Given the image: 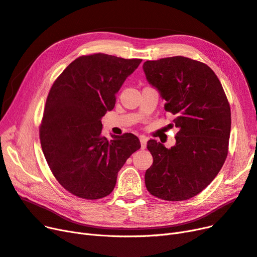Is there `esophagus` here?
<instances>
[{"label":"esophagus","mask_w":257,"mask_h":257,"mask_svg":"<svg viewBox=\"0 0 257 257\" xmlns=\"http://www.w3.org/2000/svg\"><path fill=\"white\" fill-rule=\"evenodd\" d=\"M140 142H141V148H142V150H145L146 143H147V138L144 137V136H141L140 137Z\"/></svg>","instance_id":"1"}]
</instances>
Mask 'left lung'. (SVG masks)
Segmentation results:
<instances>
[{
  "label": "left lung",
  "instance_id": "1",
  "mask_svg": "<svg viewBox=\"0 0 257 257\" xmlns=\"http://www.w3.org/2000/svg\"><path fill=\"white\" fill-rule=\"evenodd\" d=\"M146 79L165 100L178 128L176 144L167 148L147 142L153 165L145 185L152 195L164 201L189 200L218 175L228 153L230 107L216 73L206 64L173 56L143 65Z\"/></svg>",
  "mask_w": 257,
  "mask_h": 257
}]
</instances>
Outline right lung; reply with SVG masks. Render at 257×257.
I'll return each mask as SVG.
<instances>
[{
	"label": "right lung",
	"mask_w": 257,
	"mask_h": 257,
	"mask_svg": "<svg viewBox=\"0 0 257 257\" xmlns=\"http://www.w3.org/2000/svg\"><path fill=\"white\" fill-rule=\"evenodd\" d=\"M142 60L104 53L82 55L54 81L48 94L39 139L55 179L85 200L109 195L117 173L141 148L132 134L101 135V117L111 111L116 93Z\"/></svg>",
	"instance_id": "1"
}]
</instances>
